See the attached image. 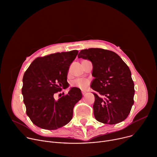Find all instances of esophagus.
Segmentation results:
<instances>
[{
	"instance_id": "34e87169",
	"label": "esophagus",
	"mask_w": 157,
	"mask_h": 157,
	"mask_svg": "<svg viewBox=\"0 0 157 157\" xmlns=\"http://www.w3.org/2000/svg\"><path fill=\"white\" fill-rule=\"evenodd\" d=\"M81 93H82V95H84L86 93V91H85V90H81Z\"/></svg>"
}]
</instances>
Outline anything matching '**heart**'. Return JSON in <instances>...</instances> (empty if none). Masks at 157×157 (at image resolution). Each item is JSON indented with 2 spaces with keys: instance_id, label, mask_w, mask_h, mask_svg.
Wrapping results in <instances>:
<instances>
[{
  "instance_id": "b5f03b06",
  "label": "heart",
  "mask_w": 157,
  "mask_h": 157,
  "mask_svg": "<svg viewBox=\"0 0 157 157\" xmlns=\"http://www.w3.org/2000/svg\"><path fill=\"white\" fill-rule=\"evenodd\" d=\"M89 84L88 81L86 80V79H83V78H80L75 80L74 82H72V86L73 87H76L79 89L83 90L85 89Z\"/></svg>"
}]
</instances>
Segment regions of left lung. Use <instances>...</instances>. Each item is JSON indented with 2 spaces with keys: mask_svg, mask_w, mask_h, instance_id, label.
Segmentation results:
<instances>
[{
  "mask_svg": "<svg viewBox=\"0 0 157 157\" xmlns=\"http://www.w3.org/2000/svg\"><path fill=\"white\" fill-rule=\"evenodd\" d=\"M78 58L93 64L91 88L95 103L93 112L100 122L116 124L126 119L134 103V85L127 64L115 52L98 48L80 51Z\"/></svg>",
  "mask_w": 157,
  "mask_h": 157,
  "instance_id": "left-lung-1",
  "label": "left lung"
}]
</instances>
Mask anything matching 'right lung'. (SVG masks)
<instances>
[{
  "label": "right lung",
  "mask_w": 157,
  "mask_h": 157,
  "mask_svg": "<svg viewBox=\"0 0 157 157\" xmlns=\"http://www.w3.org/2000/svg\"><path fill=\"white\" fill-rule=\"evenodd\" d=\"M76 50L35 59L25 72L22 94L26 114L36 126L54 130L72 118L73 108L81 99V90L72 87L57 100L55 95L69 86L67 72L77 56Z\"/></svg>",
  "instance_id": "obj_1"
}]
</instances>
